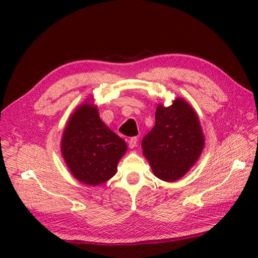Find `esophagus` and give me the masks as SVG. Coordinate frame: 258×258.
I'll return each instance as SVG.
<instances>
[{
  "label": "esophagus",
  "mask_w": 258,
  "mask_h": 258,
  "mask_svg": "<svg viewBox=\"0 0 258 258\" xmlns=\"http://www.w3.org/2000/svg\"><path fill=\"white\" fill-rule=\"evenodd\" d=\"M138 138H131L128 141V146L130 149H134V147L138 146Z\"/></svg>",
  "instance_id": "obj_1"
}]
</instances>
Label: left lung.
Segmentation results:
<instances>
[{
    "instance_id": "obj_1",
    "label": "left lung",
    "mask_w": 258,
    "mask_h": 258,
    "mask_svg": "<svg viewBox=\"0 0 258 258\" xmlns=\"http://www.w3.org/2000/svg\"><path fill=\"white\" fill-rule=\"evenodd\" d=\"M205 139L194 108L182 97L172 105L158 104L155 125L142 141L143 155L152 172L162 180L175 182L199 160Z\"/></svg>"
}]
</instances>
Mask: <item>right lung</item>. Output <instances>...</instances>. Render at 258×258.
Listing matches in <instances>:
<instances>
[{"mask_svg":"<svg viewBox=\"0 0 258 258\" xmlns=\"http://www.w3.org/2000/svg\"><path fill=\"white\" fill-rule=\"evenodd\" d=\"M93 97L70 115L61 140V153L71 174L90 186L107 182L127 151L123 139L104 124Z\"/></svg>","mask_w":258,"mask_h":258,"instance_id":"add662e5","label":"right lung"}]
</instances>
